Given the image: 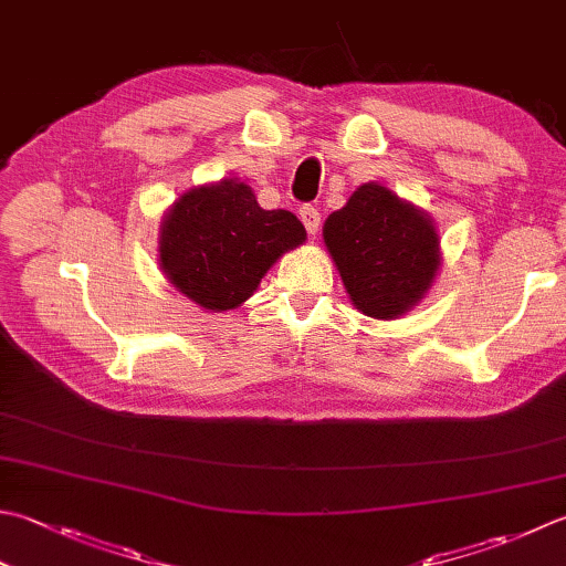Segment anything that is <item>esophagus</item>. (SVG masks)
<instances>
[{
  "instance_id": "34e87169",
  "label": "esophagus",
  "mask_w": 566,
  "mask_h": 566,
  "mask_svg": "<svg viewBox=\"0 0 566 566\" xmlns=\"http://www.w3.org/2000/svg\"><path fill=\"white\" fill-rule=\"evenodd\" d=\"M298 218H302V223L308 230V235H316L318 226H321V213H318V210L314 206H304L302 210H298Z\"/></svg>"
}]
</instances>
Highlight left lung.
Masks as SVG:
<instances>
[{
	"label": "left lung",
	"instance_id": "left-lung-1",
	"mask_svg": "<svg viewBox=\"0 0 566 566\" xmlns=\"http://www.w3.org/2000/svg\"><path fill=\"white\" fill-rule=\"evenodd\" d=\"M434 218L382 184H363L324 223V245L353 306L400 318L429 294L441 268Z\"/></svg>",
	"mask_w": 566,
	"mask_h": 566
}]
</instances>
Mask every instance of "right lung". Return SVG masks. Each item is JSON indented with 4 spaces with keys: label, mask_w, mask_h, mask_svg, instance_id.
<instances>
[{
    "label": "right lung",
    "mask_w": 566,
    "mask_h": 566,
    "mask_svg": "<svg viewBox=\"0 0 566 566\" xmlns=\"http://www.w3.org/2000/svg\"><path fill=\"white\" fill-rule=\"evenodd\" d=\"M306 242L290 210H264L240 179L193 186L159 226V268L176 292L206 312H230L258 292L284 252Z\"/></svg>",
    "instance_id": "obj_1"
}]
</instances>
